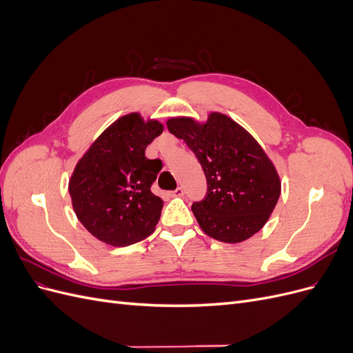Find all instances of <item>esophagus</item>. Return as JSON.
I'll use <instances>...</instances> for the list:
<instances>
[{"label": "esophagus", "instance_id": "1", "mask_svg": "<svg viewBox=\"0 0 353 353\" xmlns=\"http://www.w3.org/2000/svg\"><path fill=\"white\" fill-rule=\"evenodd\" d=\"M183 194H184L183 187H176L174 191H170V196H175V197H181Z\"/></svg>", "mask_w": 353, "mask_h": 353}]
</instances>
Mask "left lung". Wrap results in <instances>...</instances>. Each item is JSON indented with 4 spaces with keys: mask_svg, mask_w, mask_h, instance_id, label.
<instances>
[{
    "mask_svg": "<svg viewBox=\"0 0 353 353\" xmlns=\"http://www.w3.org/2000/svg\"><path fill=\"white\" fill-rule=\"evenodd\" d=\"M168 130L187 143L206 176V196L191 206L200 228L223 243L258 232L279 201L281 183L254 138L221 113H212L205 125L174 117Z\"/></svg>",
    "mask_w": 353,
    "mask_h": 353,
    "instance_id": "obj_1",
    "label": "left lung"
}]
</instances>
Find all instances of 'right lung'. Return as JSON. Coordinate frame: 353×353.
<instances>
[{
	"mask_svg": "<svg viewBox=\"0 0 353 353\" xmlns=\"http://www.w3.org/2000/svg\"><path fill=\"white\" fill-rule=\"evenodd\" d=\"M163 132L157 121L138 113L122 116L83 154L69 181L73 210L94 237L117 248L141 241L154 231L163 201L152 185L162 160L145 148Z\"/></svg>",
	"mask_w": 353,
	"mask_h": 353,
	"instance_id": "1",
	"label": "right lung"
}]
</instances>
